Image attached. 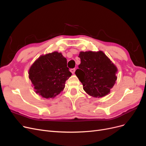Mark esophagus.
I'll return each instance as SVG.
<instances>
[{
    "mask_svg": "<svg viewBox=\"0 0 146 146\" xmlns=\"http://www.w3.org/2000/svg\"><path fill=\"white\" fill-rule=\"evenodd\" d=\"M70 72H72V74H74V72H75V68H72V69H70Z\"/></svg>",
    "mask_w": 146,
    "mask_h": 146,
    "instance_id": "obj_1",
    "label": "esophagus"
}]
</instances>
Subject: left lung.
I'll list each match as a JSON object with an SVG mask.
<instances>
[{
  "mask_svg": "<svg viewBox=\"0 0 146 146\" xmlns=\"http://www.w3.org/2000/svg\"><path fill=\"white\" fill-rule=\"evenodd\" d=\"M79 57L81 62L75 74L84 90L95 98L108 95L117 79L116 66L102 50L81 51Z\"/></svg>",
  "mask_w": 146,
  "mask_h": 146,
  "instance_id": "1",
  "label": "left lung"
}]
</instances>
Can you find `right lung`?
I'll return each instance as SVG.
<instances>
[{
    "mask_svg": "<svg viewBox=\"0 0 146 146\" xmlns=\"http://www.w3.org/2000/svg\"><path fill=\"white\" fill-rule=\"evenodd\" d=\"M71 75L67 59L56 51L40 56L29 70L35 92L45 98H54L60 94Z\"/></svg>",
    "mask_w": 146,
    "mask_h": 146,
    "instance_id": "obj_1",
    "label": "right lung"
}]
</instances>
